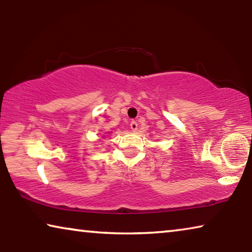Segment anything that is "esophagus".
<instances>
[{
  "instance_id": "esophagus-1",
  "label": "esophagus",
  "mask_w": 252,
  "mask_h": 252,
  "mask_svg": "<svg viewBox=\"0 0 252 252\" xmlns=\"http://www.w3.org/2000/svg\"><path fill=\"white\" fill-rule=\"evenodd\" d=\"M130 127H131L132 131L135 132L136 130H138V123H136L135 121H132V122L130 123Z\"/></svg>"
}]
</instances>
